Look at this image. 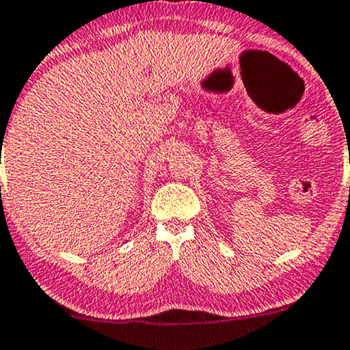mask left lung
I'll return each instance as SVG.
<instances>
[{
  "label": "left lung",
  "instance_id": "left-lung-1",
  "mask_svg": "<svg viewBox=\"0 0 350 350\" xmlns=\"http://www.w3.org/2000/svg\"><path fill=\"white\" fill-rule=\"evenodd\" d=\"M349 189H350V188H349Z\"/></svg>",
  "mask_w": 350,
  "mask_h": 350
}]
</instances>
